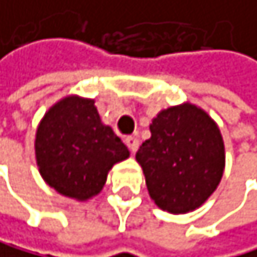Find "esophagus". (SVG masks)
<instances>
[{
	"mask_svg": "<svg viewBox=\"0 0 257 257\" xmlns=\"http://www.w3.org/2000/svg\"><path fill=\"white\" fill-rule=\"evenodd\" d=\"M126 146H127V149H130V152L131 154H136V150H138V147H139V139L136 138V136H130V138H126Z\"/></svg>",
	"mask_w": 257,
	"mask_h": 257,
	"instance_id": "esophagus-1",
	"label": "esophagus"
}]
</instances>
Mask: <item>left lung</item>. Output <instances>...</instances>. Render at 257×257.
Wrapping results in <instances>:
<instances>
[{"label": "left lung", "instance_id": "left-lung-1", "mask_svg": "<svg viewBox=\"0 0 257 257\" xmlns=\"http://www.w3.org/2000/svg\"><path fill=\"white\" fill-rule=\"evenodd\" d=\"M150 133L136 154L150 198L173 214L197 209L216 190L225 166L214 119L200 107L182 103L161 110Z\"/></svg>", "mask_w": 257, "mask_h": 257}]
</instances>
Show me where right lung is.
Masks as SVG:
<instances>
[{
	"label": "right lung",
	"mask_w": 257,
	"mask_h": 257,
	"mask_svg": "<svg viewBox=\"0 0 257 257\" xmlns=\"http://www.w3.org/2000/svg\"><path fill=\"white\" fill-rule=\"evenodd\" d=\"M35 155L48 185L60 195L84 201L102 190L111 166L130 157V150L100 121L92 99L68 96L40 121Z\"/></svg>",
	"instance_id": "add662e5"
}]
</instances>
